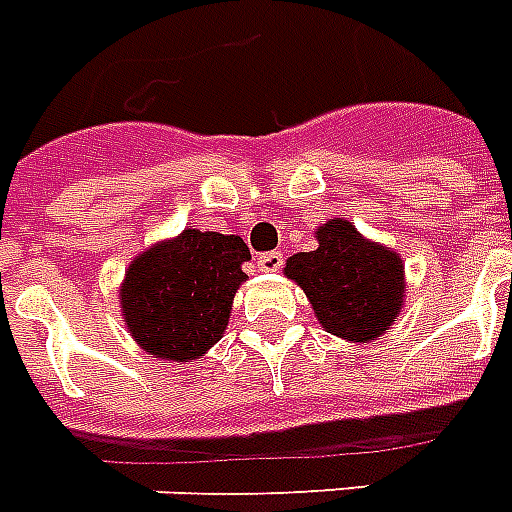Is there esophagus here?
Segmentation results:
<instances>
[{"instance_id": "obj_1", "label": "esophagus", "mask_w": 512, "mask_h": 512, "mask_svg": "<svg viewBox=\"0 0 512 512\" xmlns=\"http://www.w3.org/2000/svg\"><path fill=\"white\" fill-rule=\"evenodd\" d=\"M282 264H285V256L280 251H269L259 256L261 272H277V269H282Z\"/></svg>"}]
</instances>
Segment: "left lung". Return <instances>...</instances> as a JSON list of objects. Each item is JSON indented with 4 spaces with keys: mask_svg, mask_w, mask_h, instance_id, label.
I'll use <instances>...</instances> for the list:
<instances>
[{
    "mask_svg": "<svg viewBox=\"0 0 512 512\" xmlns=\"http://www.w3.org/2000/svg\"><path fill=\"white\" fill-rule=\"evenodd\" d=\"M285 275L301 285L327 333L343 341H378L402 312L399 253L362 237L346 219L322 224L317 248L290 256Z\"/></svg>",
    "mask_w": 512,
    "mask_h": 512,
    "instance_id": "8db88e82",
    "label": "left lung"
}]
</instances>
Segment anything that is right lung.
<instances>
[{"instance_id": "right-lung-1", "label": "right lung", "mask_w": 512, "mask_h": 512, "mask_svg": "<svg viewBox=\"0 0 512 512\" xmlns=\"http://www.w3.org/2000/svg\"><path fill=\"white\" fill-rule=\"evenodd\" d=\"M248 259L243 237L200 230L142 251L121 285V312L134 341L171 362L203 357L230 322Z\"/></svg>"}]
</instances>
